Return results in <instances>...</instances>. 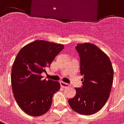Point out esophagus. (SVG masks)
<instances>
[{"label": "esophagus", "mask_w": 124, "mask_h": 124, "mask_svg": "<svg viewBox=\"0 0 124 124\" xmlns=\"http://www.w3.org/2000/svg\"><path fill=\"white\" fill-rule=\"evenodd\" d=\"M60 85H61V86H62V88H68V87H69L70 86V85L68 84L67 83H65V82H62V81H61L60 82Z\"/></svg>", "instance_id": "obj_1"}]
</instances>
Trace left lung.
<instances>
[{"label":"left lung","mask_w":124,"mask_h":124,"mask_svg":"<svg viewBox=\"0 0 124 124\" xmlns=\"http://www.w3.org/2000/svg\"><path fill=\"white\" fill-rule=\"evenodd\" d=\"M76 49L80 58L83 86L76 88V96L69 99L68 103L80 114H93L103 108L109 98L114 69L108 56L93 44H78Z\"/></svg>","instance_id":"8db88e82"}]
</instances>
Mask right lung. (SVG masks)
<instances>
[{"instance_id": "1", "label": "right lung", "mask_w": 124, "mask_h": 124, "mask_svg": "<svg viewBox=\"0 0 124 124\" xmlns=\"http://www.w3.org/2000/svg\"><path fill=\"white\" fill-rule=\"evenodd\" d=\"M64 45L45 40H35L20 49L11 72L12 92L22 110L32 116L48 111L52 97L60 88L59 82L43 79L45 72Z\"/></svg>"}]
</instances>
